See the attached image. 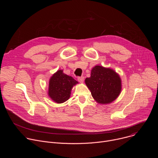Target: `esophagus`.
Wrapping results in <instances>:
<instances>
[{"label": "esophagus", "instance_id": "1", "mask_svg": "<svg viewBox=\"0 0 158 158\" xmlns=\"http://www.w3.org/2000/svg\"><path fill=\"white\" fill-rule=\"evenodd\" d=\"M77 80H78V81H79V82L82 83V82H84V77H83V76L79 77L77 78Z\"/></svg>", "mask_w": 158, "mask_h": 158}]
</instances>
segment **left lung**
Segmentation results:
<instances>
[{
	"mask_svg": "<svg viewBox=\"0 0 158 158\" xmlns=\"http://www.w3.org/2000/svg\"><path fill=\"white\" fill-rule=\"evenodd\" d=\"M85 83L95 101L103 105L115 101L122 89L120 76L114 70L102 65L93 67L91 76L85 79Z\"/></svg>",
	"mask_w": 158,
	"mask_h": 158,
	"instance_id": "obj_1",
	"label": "left lung"
}]
</instances>
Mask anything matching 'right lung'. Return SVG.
I'll return each mask as SVG.
<instances>
[{"instance_id": "right-lung-1", "label": "right lung", "mask_w": 158, "mask_h": 158, "mask_svg": "<svg viewBox=\"0 0 158 158\" xmlns=\"http://www.w3.org/2000/svg\"><path fill=\"white\" fill-rule=\"evenodd\" d=\"M78 83L63 70H58L49 79L48 94L54 102L63 103L70 98L73 87Z\"/></svg>"}]
</instances>
